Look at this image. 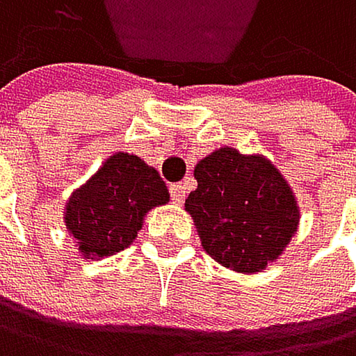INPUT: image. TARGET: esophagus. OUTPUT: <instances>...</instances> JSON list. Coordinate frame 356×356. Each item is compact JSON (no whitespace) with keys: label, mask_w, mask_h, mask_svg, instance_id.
<instances>
[{"label":"esophagus","mask_w":356,"mask_h":356,"mask_svg":"<svg viewBox=\"0 0 356 356\" xmlns=\"http://www.w3.org/2000/svg\"><path fill=\"white\" fill-rule=\"evenodd\" d=\"M170 199L175 205H181L186 201V186L184 184H170Z\"/></svg>","instance_id":"34e87169"}]
</instances>
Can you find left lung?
<instances>
[{
    "instance_id": "8db88e82",
    "label": "left lung",
    "mask_w": 356,
    "mask_h": 356,
    "mask_svg": "<svg viewBox=\"0 0 356 356\" xmlns=\"http://www.w3.org/2000/svg\"><path fill=\"white\" fill-rule=\"evenodd\" d=\"M195 179L186 212L218 265L258 273L282 256L300 227V205L265 155L221 146L197 163Z\"/></svg>"
}]
</instances>
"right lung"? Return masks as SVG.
<instances>
[{
    "label": "right lung",
    "instance_id": "right-lung-1",
    "mask_svg": "<svg viewBox=\"0 0 356 356\" xmlns=\"http://www.w3.org/2000/svg\"><path fill=\"white\" fill-rule=\"evenodd\" d=\"M168 201V188L153 166L118 151L70 195L63 221L78 254L102 260L133 245L144 216Z\"/></svg>",
    "mask_w": 356,
    "mask_h": 356
}]
</instances>
